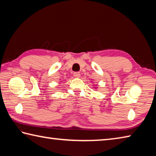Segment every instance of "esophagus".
<instances>
[{"mask_svg": "<svg viewBox=\"0 0 156 156\" xmlns=\"http://www.w3.org/2000/svg\"><path fill=\"white\" fill-rule=\"evenodd\" d=\"M80 73L79 72H75L73 73V76H75V77H80Z\"/></svg>", "mask_w": 156, "mask_h": 156, "instance_id": "esophagus-1", "label": "esophagus"}]
</instances>
